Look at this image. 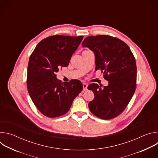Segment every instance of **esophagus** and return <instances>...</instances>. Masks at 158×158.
<instances>
[{
	"label": "esophagus",
	"mask_w": 158,
	"mask_h": 158,
	"mask_svg": "<svg viewBox=\"0 0 158 158\" xmlns=\"http://www.w3.org/2000/svg\"><path fill=\"white\" fill-rule=\"evenodd\" d=\"M82 87H83V91H86V90L87 89V84L83 83Z\"/></svg>",
	"instance_id": "34e87169"
}]
</instances>
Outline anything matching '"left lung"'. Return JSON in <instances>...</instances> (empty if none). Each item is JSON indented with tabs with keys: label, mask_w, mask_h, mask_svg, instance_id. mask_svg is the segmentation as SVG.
Returning <instances> with one entry per match:
<instances>
[{
	"label": "left lung",
	"mask_w": 158,
	"mask_h": 158,
	"mask_svg": "<svg viewBox=\"0 0 158 158\" xmlns=\"http://www.w3.org/2000/svg\"><path fill=\"white\" fill-rule=\"evenodd\" d=\"M83 48L93 51L96 57V71L101 70L107 86L91 84L94 98L89 108L98 118L111 119L121 114L131 101L136 87L137 67L129 47L121 39L107 35L89 36Z\"/></svg>",
	"instance_id": "obj_1"
}]
</instances>
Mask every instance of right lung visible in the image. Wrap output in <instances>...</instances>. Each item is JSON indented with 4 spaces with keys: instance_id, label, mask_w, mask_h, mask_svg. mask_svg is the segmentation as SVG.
<instances>
[{
    "instance_id": "1",
    "label": "right lung",
    "mask_w": 158,
    "mask_h": 158,
    "mask_svg": "<svg viewBox=\"0 0 158 158\" xmlns=\"http://www.w3.org/2000/svg\"><path fill=\"white\" fill-rule=\"evenodd\" d=\"M82 39V35H51L42 40L31 54L27 87L32 102L43 115L53 118L65 114L82 91L80 81L61 83L56 73L69 65Z\"/></svg>"
}]
</instances>
